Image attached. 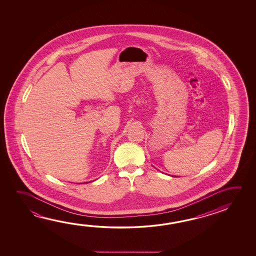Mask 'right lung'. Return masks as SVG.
Instances as JSON below:
<instances>
[{"mask_svg":"<svg viewBox=\"0 0 256 256\" xmlns=\"http://www.w3.org/2000/svg\"><path fill=\"white\" fill-rule=\"evenodd\" d=\"M82 184H84V182H82Z\"/></svg>","mask_w":256,"mask_h":256,"instance_id":"1","label":"right lung"}]
</instances>
